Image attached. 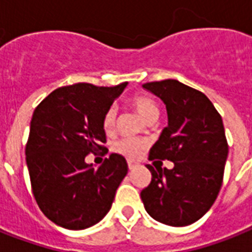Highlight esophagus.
Returning <instances> with one entry per match:
<instances>
[{
  "mask_svg": "<svg viewBox=\"0 0 252 252\" xmlns=\"http://www.w3.org/2000/svg\"><path fill=\"white\" fill-rule=\"evenodd\" d=\"M137 163H133L132 160H128V167H129V169H134L137 167Z\"/></svg>",
  "mask_w": 252,
  "mask_h": 252,
  "instance_id": "34e87169",
  "label": "esophagus"
}]
</instances>
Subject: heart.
I'll use <instances>...</instances> for the list:
<instances>
[{
    "mask_svg": "<svg viewBox=\"0 0 252 252\" xmlns=\"http://www.w3.org/2000/svg\"><path fill=\"white\" fill-rule=\"evenodd\" d=\"M130 105L136 108L137 112L140 114L145 120L157 119L159 115V106L155 99L150 95H134L130 98ZM116 126V110L114 107L107 108L102 116V128L106 133H112ZM147 142L142 138H132L126 137L120 140L116 144L115 149L118 153L126 155L128 158H138L142 151L146 149Z\"/></svg>",
    "mask_w": 252,
    "mask_h": 252,
    "instance_id": "heart-1",
    "label": "heart"
}]
</instances>
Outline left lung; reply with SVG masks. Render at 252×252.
<instances>
[{
  "mask_svg": "<svg viewBox=\"0 0 252 252\" xmlns=\"http://www.w3.org/2000/svg\"><path fill=\"white\" fill-rule=\"evenodd\" d=\"M142 87L165 103L168 126L150 149L149 160H171L173 168L146 167L151 183L141 191L145 210L157 221L186 226L212 207L222 185L228 141L221 115L202 92L177 80Z\"/></svg>",
  "mask_w": 252,
  "mask_h": 252,
  "instance_id": "1",
  "label": "left lung"
}]
</instances>
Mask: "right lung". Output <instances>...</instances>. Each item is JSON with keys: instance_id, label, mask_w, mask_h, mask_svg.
I'll return each instance as SVG.
<instances>
[{"instance_id": "right-lung-1", "label": "right lung", "mask_w": 252, "mask_h": 252, "mask_svg": "<svg viewBox=\"0 0 252 252\" xmlns=\"http://www.w3.org/2000/svg\"><path fill=\"white\" fill-rule=\"evenodd\" d=\"M128 83H77L53 91L34 108L26 160L32 193L42 214L62 228L81 230L111 208L128 173L126 158L111 154L94 168L85 157L107 154L102 116Z\"/></svg>"}]
</instances>
